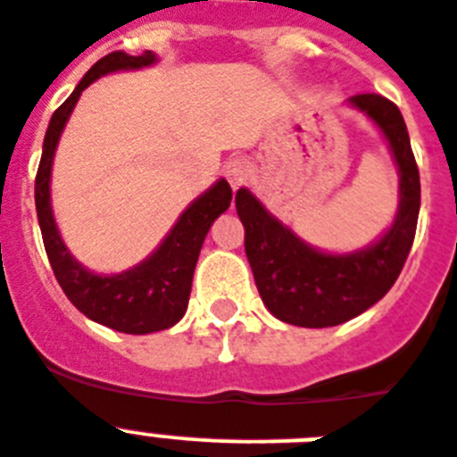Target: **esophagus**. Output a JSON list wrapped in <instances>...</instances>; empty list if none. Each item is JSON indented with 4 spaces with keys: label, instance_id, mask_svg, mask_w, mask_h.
<instances>
[{
    "label": "esophagus",
    "instance_id": "34e87169",
    "mask_svg": "<svg viewBox=\"0 0 457 457\" xmlns=\"http://www.w3.org/2000/svg\"><path fill=\"white\" fill-rule=\"evenodd\" d=\"M225 178H228L229 187L237 191L241 184L248 178V162L244 157H232L228 163H225Z\"/></svg>",
    "mask_w": 457,
    "mask_h": 457
}]
</instances>
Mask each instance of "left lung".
<instances>
[{
  "mask_svg": "<svg viewBox=\"0 0 457 457\" xmlns=\"http://www.w3.org/2000/svg\"><path fill=\"white\" fill-rule=\"evenodd\" d=\"M387 141L398 168V209L387 232L353 253H323L278 220L248 188L237 191L245 254L259 295L275 319L300 328H330L355 319L392 289L417 232L421 184L401 111L387 97L348 100Z\"/></svg>",
  "mask_w": 457,
  "mask_h": 457,
  "instance_id": "left-lung-1",
  "label": "left lung"
}]
</instances>
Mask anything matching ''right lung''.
I'll use <instances>...</instances> for the list:
<instances>
[{"label":"right lung","mask_w":457,"mask_h":457,"mask_svg":"<svg viewBox=\"0 0 457 457\" xmlns=\"http://www.w3.org/2000/svg\"><path fill=\"white\" fill-rule=\"evenodd\" d=\"M157 63L154 52H143L141 56H129L125 52H111L97 61L77 84L72 96L54 111L43 141L38 175H36V212L43 232V244L47 250L49 264L59 279L61 289L68 300L90 320L102 323L111 330L125 335H150V332L172 328L187 314L191 295L193 270L198 264L200 248L204 244L209 228L220 213L228 212L232 203V188L223 178L212 188L193 200L178 223L172 225L159 248L145 257L141 264L131 266L122 273L97 275L84 269L61 238L52 212V163L63 127L70 113L79 102V96L93 81L118 70H138Z\"/></svg>","instance_id":"1"}]
</instances>
